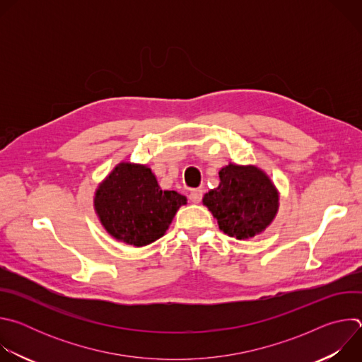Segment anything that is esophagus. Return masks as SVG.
<instances>
[{"instance_id":"34e87169","label":"esophagus","mask_w":362,"mask_h":362,"mask_svg":"<svg viewBox=\"0 0 362 362\" xmlns=\"http://www.w3.org/2000/svg\"><path fill=\"white\" fill-rule=\"evenodd\" d=\"M202 196H203V190H200V189H193V190L190 192V194H189V199H190V202H193V203H199V202L202 200Z\"/></svg>"}]
</instances>
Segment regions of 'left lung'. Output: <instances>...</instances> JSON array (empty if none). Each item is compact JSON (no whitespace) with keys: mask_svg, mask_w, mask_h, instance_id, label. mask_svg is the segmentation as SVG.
<instances>
[{"mask_svg":"<svg viewBox=\"0 0 362 362\" xmlns=\"http://www.w3.org/2000/svg\"><path fill=\"white\" fill-rule=\"evenodd\" d=\"M221 183L203 196L219 229L239 240L264 232L279 209V193L268 175L256 166L229 163L219 170Z\"/></svg>","mask_w":362,"mask_h":362,"instance_id":"8db88e82","label":"left lung"}]
</instances>
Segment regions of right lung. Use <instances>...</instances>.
<instances>
[{"label":"right lung","instance_id":"right-lung-1","mask_svg":"<svg viewBox=\"0 0 362 362\" xmlns=\"http://www.w3.org/2000/svg\"><path fill=\"white\" fill-rule=\"evenodd\" d=\"M186 196L162 190L146 165L119 163L94 193V211L115 239L146 246L162 238Z\"/></svg>","mask_w":362,"mask_h":362}]
</instances>
